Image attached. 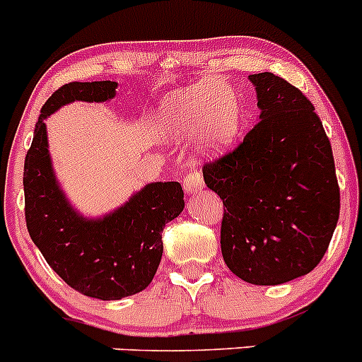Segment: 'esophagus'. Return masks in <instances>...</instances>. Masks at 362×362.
Here are the masks:
<instances>
[{
  "label": "esophagus",
  "instance_id": "esophagus-1",
  "mask_svg": "<svg viewBox=\"0 0 362 362\" xmlns=\"http://www.w3.org/2000/svg\"><path fill=\"white\" fill-rule=\"evenodd\" d=\"M184 189L187 194H194V192L202 191L204 189V178L198 171H189L184 177Z\"/></svg>",
  "mask_w": 362,
  "mask_h": 362
}]
</instances>
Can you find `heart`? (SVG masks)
Segmentation results:
<instances>
[{
  "label": "heart",
  "instance_id": "b5f03b06",
  "mask_svg": "<svg viewBox=\"0 0 362 362\" xmlns=\"http://www.w3.org/2000/svg\"><path fill=\"white\" fill-rule=\"evenodd\" d=\"M158 121L175 137L198 132L202 146L223 150L234 143L241 130L243 105L227 83L209 78L165 98L158 109Z\"/></svg>",
  "mask_w": 362,
  "mask_h": 362
}]
</instances>
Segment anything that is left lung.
<instances>
[{
  "mask_svg": "<svg viewBox=\"0 0 362 362\" xmlns=\"http://www.w3.org/2000/svg\"><path fill=\"white\" fill-rule=\"evenodd\" d=\"M261 110L243 143L204 165L223 200L221 253L234 275L279 286L313 272L339 219L332 148L309 100L273 73L250 74Z\"/></svg>",
  "mask_w": 362,
  "mask_h": 362,
  "instance_id": "1",
  "label": "left lung"
}]
</instances>
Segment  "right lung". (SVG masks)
Segmentation results:
<instances>
[{
    "instance_id": "add662e5",
    "label": "right lung",
    "mask_w": 362,
    "mask_h": 362,
    "mask_svg": "<svg viewBox=\"0 0 362 362\" xmlns=\"http://www.w3.org/2000/svg\"><path fill=\"white\" fill-rule=\"evenodd\" d=\"M117 82H71L52 94L25 158V216L30 238L53 272L73 289L98 300H121L150 286L162 259V230L184 211L178 182H151L123 205L89 218L67 200L48 150L46 123L73 101L101 103Z\"/></svg>"
}]
</instances>
